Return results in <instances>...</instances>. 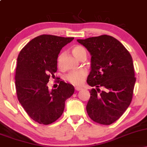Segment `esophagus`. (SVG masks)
<instances>
[{
  "instance_id": "34e87169",
  "label": "esophagus",
  "mask_w": 147,
  "mask_h": 147,
  "mask_svg": "<svg viewBox=\"0 0 147 147\" xmlns=\"http://www.w3.org/2000/svg\"><path fill=\"white\" fill-rule=\"evenodd\" d=\"M75 90H77V91H79V90H82V87H79V86H76L75 88Z\"/></svg>"
}]
</instances>
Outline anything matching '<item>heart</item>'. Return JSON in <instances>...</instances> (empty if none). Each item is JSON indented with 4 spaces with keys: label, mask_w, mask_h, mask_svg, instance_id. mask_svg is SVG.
I'll return each instance as SVG.
<instances>
[{
    "label": "heart",
    "mask_w": 147,
    "mask_h": 147,
    "mask_svg": "<svg viewBox=\"0 0 147 147\" xmlns=\"http://www.w3.org/2000/svg\"><path fill=\"white\" fill-rule=\"evenodd\" d=\"M72 52L73 54V55L76 58L78 59L79 60H80V59L82 58L84 55H86V50L83 47L81 46V45H75L74 46L72 49ZM63 57V53H61L59 55L58 59H57V61H58V64L60 63V62L61 61L62 58ZM87 75V72L86 70H79L78 71L76 72H72L69 73L68 75L66 76L67 81H68L70 83H71L74 85H80L83 83L84 79L86 77Z\"/></svg>",
    "instance_id": "b5f03b06"
}]
</instances>
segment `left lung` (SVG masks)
<instances>
[{
    "mask_svg": "<svg viewBox=\"0 0 147 147\" xmlns=\"http://www.w3.org/2000/svg\"><path fill=\"white\" fill-rule=\"evenodd\" d=\"M91 55L88 115L94 122L109 125L117 121L132 100L136 83L131 55L118 40L109 35L77 39ZM105 88L101 91L98 88Z\"/></svg>",
    "mask_w": 147,
    "mask_h": 147,
    "instance_id": "left-lung-1",
    "label": "left lung"
}]
</instances>
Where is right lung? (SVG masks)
<instances>
[{
  "label": "right lung",
  "mask_w": 147,
  "mask_h": 147,
  "mask_svg": "<svg viewBox=\"0 0 147 147\" xmlns=\"http://www.w3.org/2000/svg\"><path fill=\"white\" fill-rule=\"evenodd\" d=\"M73 37L43 34L35 37L20 52L15 84L17 97L25 112L41 124H52L63 113L65 102L75 92L71 84L59 80L56 89H48L50 76L57 70L61 50Z\"/></svg>",
  "instance_id": "add662e5"
}]
</instances>
